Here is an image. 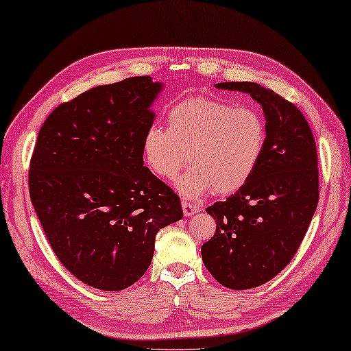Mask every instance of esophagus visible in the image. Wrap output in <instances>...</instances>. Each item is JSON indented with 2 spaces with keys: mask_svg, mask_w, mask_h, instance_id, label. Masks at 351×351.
Returning a JSON list of instances; mask_svg holds the SVG:
<instances>
[{
  "mask_svg": "<svg viewBox=\"0 0 351 351\" xmlns=\"http://www.w3.org/2000/svg\"><path fill=\"white\" fill-rule=\"evenodd\" d=\"M182 209H183V215L184 217H192V215H195L197 212L202 210L198 206L192 204V203H188V202H183L182 203Z\"/></svg>",
  "mask_w": 351,
  "mask_h": 351,
  "instance_id": "obj_1",
  "label": "esophagus"
}]
</instances>
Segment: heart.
<instances>
[{"mask_svg": "<svg viewBox=\"0 0 351 351\" xmlns=\"http://www.w3.org/2000/svg\"><path fill=\"white\" fill-rule=\"evenodd\" d=\"M168 130L149 127L142 139L147 167L163 180H173L186 163L188 173L176 182L183 198L198 199L207 191L232 194L259 165L267 145L265 119L253 107L195 95L171 106Z\"/></svg>", "mask_w": 351, "mask_h": 351, "instance_id": "b5f03b06", "label": "heart"}]
</instances>
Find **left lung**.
<instances>
[{"instance_id":"8db88e82","label":"left lung","mask_w":351,"mask_h":351,"mask_svg":"<svg viewBox=\"0 0 351 351\" xmlns=\"http://www.w3.org/2000/svg\"><path fill=\"white\" fill-rule=\"evenodd\" d=\"M215 88L250 94L267 121V145L252 178L206 212L215 234L202 247L207 271L228 289H252L274 278L302 244L318 204V157L297 107L253 82Z\"/></svg>"}]
</instances>
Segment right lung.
Listing matches in <instances>:
<instances>
[{
	"instance_id": "add662e5",
	"label": "right lung",
	"mask_w": 351,
	"mask_h": 351,
	"mask_svg": "<svg viewBox=\"0 0 351 351\" xmlns=\"http://www.w3.org/2000/svg\"><path fill=\"white\" fill-rule=\"evenodd\" d=\"M165 84L97 86L54 109L36 142L30 198L53 252L78 280L121 291L145 274L156 234L183 218L180 198L144 167L142 139Z\"/></svg>"
}]
</instances>
